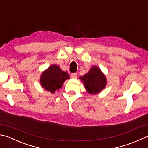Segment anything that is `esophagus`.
Segmentation results:
<instances>
[{
  "label": "esophagus",
  "mask_w": 148,
  "mask_h": 148,
  "mask_svg": "<svg viewBox=\"0 0 148 148\" xmlns=\"http://www.w3.org/2000/svg\"><path fill=\"white\" fill-rule=\"evenodd\" d=\"M71 76V77H72V78H77V73H72Z\"/></svg>",
  "instance_id": "1"
}]
</instances>
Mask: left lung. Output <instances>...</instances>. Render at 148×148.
<instances>
[{"mask_svg": "<svg viewBox=\"0 0 148 148\" xmlns=\"http://www.w3.org/2000/svg\"><path fill=\"white\" fill-rule=\"evenodd\" d=\"M79 79L84 83L85 89L89 94H98L103 89L107 79L103 72L97 66H94L88 73Z\"/></svg>", "mask_w": 148, "mask_h": 148, "instance_id": "left-lung-1", "label": "left lung"}]
</instances>
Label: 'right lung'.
Here are the masks:
<instances>
[{
  "instance_id": "right-lung-1",
  "label": "right lung",
  "mask_w": 148,
  "mask_h": 148,
  "mask_svg": "<svg viewBox=\"0 0 148 148\" xmlns=\"http://www.w3.org/2000/svg\"><path fill=\"white\" fill-rule=\"evenodd\" d=\"M69 77L66 72L63 71L58 65H53L42 72L40 77V83L45 89L54 93L56 90L61 88L64 82Z\"/></svg>"
}]
</instances>
